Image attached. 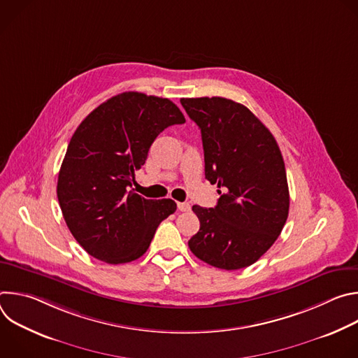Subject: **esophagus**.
<instances>
[{
	"instance_id": "1",
	"label": "esophagus",
	"mask_w": 358,
	"mask_h": 358,
	"mask_svg": "<svg viewBox=\"0 0 358 358\" xmlns=\"http://www.w3.org/2000/svg\"><path fill=\"white\" fill-rule=\"evenodd\" d=\"M177 207H178V210L182 211V213H188V211L191 210V206H189L188 202H178Z\"/></svg>"
}]
</instances>
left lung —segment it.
Returning a JSON list of instances; mask_svg holds the SVG:
<instances>
[{"mask_svg": "<svg viewBox=\"0 0 358 358\" xmlns=\"http://www.w3.org/2000/svg\"><path fill=\"white\" fill-rule=\"evenodd\" d=\"M201 129L206 178L218 184L215 208L194 206L199 231L188 241L206 264L236 271L275 243L289 215V187L279 145L248 108L225 97L181 99Z\"/></svg>", "mask_w": 358, "mask_h": 358, "instance_id": "8db88e82", "label": "left lung"}]
</instances>
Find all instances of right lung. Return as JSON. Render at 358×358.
<instances>
[{"instance_id":"right-lung-1","label":"right lung","mask_w":358,"mask_h":358,"mask_svg":"<svg viewBox=\"0 0 358 358\" xmlns=\"http://www.w3.org/2000/svg\"><path fill=\"white\" fill-rule=\"evenodd\" d=\"M182 123L184 115L170 99L124 92L78 126L57 194L69 231L93 258L110 265L138 259L160 222L176 213L173 199H147L130 187L152 141Z\"/></svg>"}]
</instances>
